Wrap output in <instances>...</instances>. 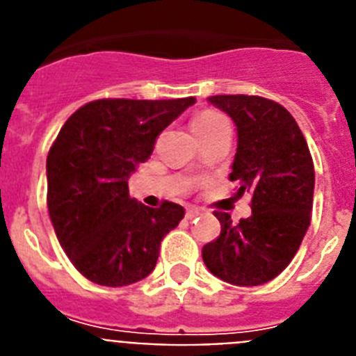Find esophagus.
<instances>
[{
    "label": "esophagus",
    "instance_id": "esophagus-1",
    "mask_svg": "<svg viewBox=\"0 0 356 356\" xmlns=\"http://www.w3.org/2000/svg\"><path fill=\"white\" fill-rule=\"evenodd\" d=\"M200 216V210L196 207H188L187 209V219H194V217Z\"/></svg>",
    "mask_w": 356,
    "mask_h": 356
}]
</instances>
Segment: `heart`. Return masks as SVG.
Here are the masks:
<instances>
[{
  "mask_svg": "<svg viewBox=\"0 0 356 356\" xmlns=\"http://www.w3.org/2000/svg\"><path fill=\"white\" fill-rule=\"evenodd\" d=\"M225 124H228L225 115H221L219 112H213V110H203V112H200L193 119V130L196 131L197 137L203 134H209V131H213L219 127H225Z\"/></svg>",
  "mask_w": 356,
  "mask_h": 356,
  "instance_id": "heart-1",
  "label": "heart"
}]
</instances>
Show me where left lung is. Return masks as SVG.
<instances>
[{
    "label": "left lung",
    "mask_w": 356,
    "mask_h": 356,
    "mask_svg": "<svg viewBox=\"0 0 356 356\" xmlns=\"http://www.w3.org/2000/svg\"><path fill=\"white\" fill-rule=\"evenodd\" d=\"M234 119L237 153L229 180L250 193L251 216L234 225L213 212L221 234L203 246V262L217 278L253 287L271 282L291 264L310 226L314 203L312 155L298 122L280 103L260 96H210Z\"/></svg>",
    "instance_id": "obj_1"
}]
</instances>
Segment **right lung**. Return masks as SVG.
I'll list each match as a JSON object with an SVG mask.
<instances>
[{
	"mask_svg": "<svg viewBox=\"0 0 356 356\" xmlns=\"http://www.w3.org/2000/svg\"><path fill=\"white\" fill-rule=\"evenodd\" d=\"M178 99H96L64 122L49 147L48 212L62 250L87 280L122 287L156 266L160 242L184 207L149 209L128 194V178L153 153L160 131L194 105Z\"/></svg>",
	"mask_w": 356,
	"mask_h": 356,
	"instance_id": "1",
	"label": "right lung"
}]
</instances>
